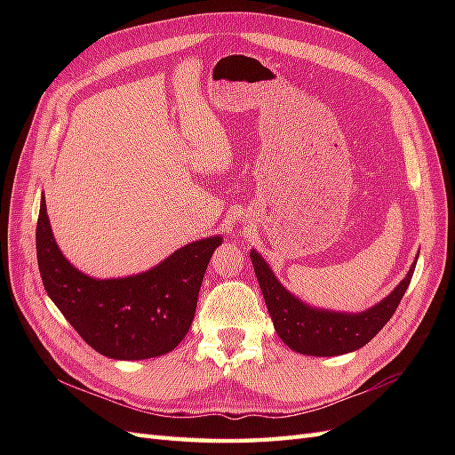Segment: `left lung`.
<instances>
[{
  "label": "left lung",
  "instance_id": "obj_1",
  "mask_svg": "<svg viewBox=\"0 0 455 455\" xmlns=\"http://www.w3.org/2000/svg\"><path fill=\"white\" fill-rule=\"evenodd\" d=\"M251 259L275 332L292 351L311 356L346 355L366 346L396 311L416 269L414 261L406 277L374 307L361 313H346L311 307L286 291L267 261L256 251H251Z\"/></svg>",
  "mask_w": 455,
  "mask_h": 455
}]
</instances>
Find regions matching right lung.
Segmentation results:
<instances>
[{"label": "right lung", "instance_id": "1", "mask_svg": "<svg viewBox=\"0 0 455 455\" xmlns=\"http://www.w3.org/2000/svg\"><path fill=\"white\" fill-rule=\"evenodd\" d=\"M222 237L184 244L156 267L119 279H94L74 267L54 241L41 196L36 229L45 291L89 346L116 361H144L172 351L194 321L199 288Z\"/></svg>", "mask_w": 455, "mask_h": 455}]
</instances>
